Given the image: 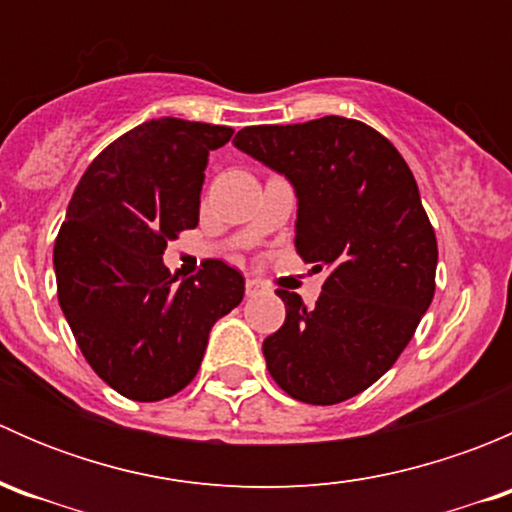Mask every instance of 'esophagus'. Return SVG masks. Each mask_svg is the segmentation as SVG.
I'll list each match as a JSON object with an SVG mask.
<instances>
[{"label": "esophagus", "mask_w": 512, "mask_h": 512, "mask_svg": "<svg viewBox=\"0 0 512 512\" xmlns=\"http://www.w3.org/2000/svg\"><path fill=\"white\" fill-rule=\"evenodd\" d=\"M262 289H265V285H262L260 280H252V277H247V282H245L247 297H255V294H260Z\"/></svg>", "instance_id": "1"}]
</instances>
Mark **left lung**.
<instances>
[{
    "label": "left lung",
    "mask_w": 512,
    "mask_h": 512,
    "mask_svg": "<svg viewBox=\"0 0 512 512\" xmlns=\"http://www.w3.org/2000/svg\"><path fill=\"white\" fill-rule=\"evenodd\" d=\"M235 143L297 190L294 247L327 270L307 307L277 289L285 324L262 342L285 394L332 406L396 364L436 292L438 245L411 168L389 138L354 118L247 126Z\"/></svg>",
    "instance_id": "obj_1"
}]
</instances>
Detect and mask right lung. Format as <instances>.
Returning <instances> with one entry per match:
<instances>
[{
	"label": "right lung",
	"instance_id": "obj_1",
	"mask_svg": "<svg viewBox=\"0 0 512 512\" xmlns=\"http://www.w3.org/2000/svg\"><path fill=\"white\" fill-rule=\"evenodd\" d=\"M230 126L153 118L103 148L81 175L54 242L56 292L81 354L111 389L160 401L195 379L210 327L245 277L205 260L178 285L163 250L198 225L210 151Z\"/></svg>",
	"mask_w": 512,
	"mask_h": 512
}]
</instances>
